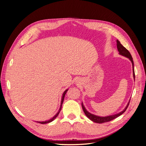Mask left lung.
I'll use <instances>...</instances> for the list:
<instances>
[{
  "label": "left lung",
  "mask_w": 146,
  "mask_h": 146,
  "mask_svg": "<svg viewBox=\"0 0 146 146\" xmlns=\"http://www.w3.org/2000/svg\"><path fill=\"white\" fill-rule=\"evenodd\" d=\"M117 42V50L119 52V54H121L123 56H124L125 57H127V58H129L130 61H131L132 63V65H133V77L134 78H135V70H134V63H133V58H132V56L130 54V53L129 52V51L125 47H123L121 42H119V41H118L117 39L116 40ZM130 104V101L129 102V103H128L127 107H125V108L122 111H121V113H119L118 114H114V115H112V116H107V117H100V116H95L94 114H92L91 113H90L88 111H86V110L85 109V107H84L83 104L82 103V107L83 108V110L84 113H85V115L89 118L90 120H91L92 121H93L94 122L96 123H104V122H107L109 121H111L112 120H113L114 119H115L116 117H117L118 116H121L122 114H123L125 111V110H127V108L129 107Z\"/></svg>",
  "instance_id": "obj_1"
}]
</instances>
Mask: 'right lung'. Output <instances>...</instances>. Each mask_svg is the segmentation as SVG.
Returning a JSON list of instances; mask_svg holds the SVG:
<instances>
[{"instance_id":"add662e5","label":"right lung","mask_w":146,"mask_h":146,"mask_svg":"<svg viewBox=\"0 0 146 146\" xmlns=\"http://www.w3.org/2000/svg\"><path fill=\"white\" fill-rule=\"evenodd\" d=\"M68 91V90H66L64 92H63V96H62V98H61V106H60V109H59V111H58V113H57L56 114H55V116H54V117H52V119H50V120H48V121H44V122H39V123H42V124H44V123H49V122H52V121H53L54 120V119L58 116V115L59 114V113H60V111H61V107H62V104H63V100H64V96H65V94H66V92Z\"/></svg>"}]
</instances>
